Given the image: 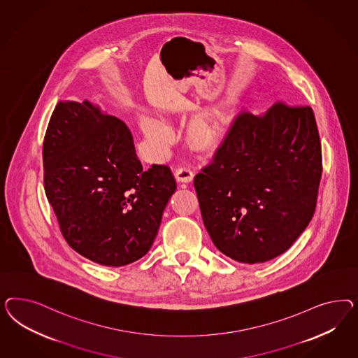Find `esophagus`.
<instances>
[{
	"label": "esophagus",
	"instance_id": "obj_1",
	"mask_svg": "<svg viewBox=\"0 0 358 358\" xmlns=\"http://www.w3.org/2000/svg\"><path fill=\"white\" fill-rule=\"evenodd\" d=\"M174 176H176V180L178 182H182V184H189L193 181V177L194 173L190 168H186V166H180L174 171Z\"/></svg>",
	"mask_w": 358,
	"mask_h": 358
}]
</instances>
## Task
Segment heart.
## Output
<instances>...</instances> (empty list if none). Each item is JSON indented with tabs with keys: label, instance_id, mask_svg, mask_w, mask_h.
Instances as JSON below:
<instances>
[{
	"label": "heart",
	"instance_id": "obj_1",
	"mask_svg": "<svg viewBox=\"0 0 358 358\" xmlns=\"http://www.w3.org/2000/svg\"><path fill=\"white\" fill-rule=\"evenodd\" d=\"M229 122V110L223 105L198 113L186 129L189 144L198 151L215 150L223 141ZM139 124L144 136L157 148H166L173 141V132L164 120L141 114Z\"/></svg>",
	"mask_w": 358,
	"mask_h": 358
}]
</instances>
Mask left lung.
Instances as JSON below:
<instances>
[{"label":"left lung","instance_id":"left-lung-1","mask_svg":"<svg viewBox=\"0 0 358 358\" xmlns=\"http://www.w3.org/2000/svg\"><path fill=\"white\" fill-rule=\"evenodd\" d=\"M320 178L313 108L278 102L260 115L238 117L194 187L214 245L232 260L257 264L301 236L314 215Z\"/></svg>","mask_w":358,"mask_h":358}]
</instances>
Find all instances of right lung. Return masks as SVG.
Wrapping results in <instances>:
<instances>
[{"label":"right lung","instance_id":"1","mask_svg":"<svg viewBox=\"0 0 358 358\" xmlns=\"http://www.w3.org/2000/svg\"><path fill=\"white\" fill-rule=\"evenodd\" d=\"M43 168L47 199L77 253L123 266L151 250L176 180L166 165L143 171L124 122L87 99L60 101L45 131Z\"/></svg>","mask_w":358,"mask_h":358}]
</instances>
